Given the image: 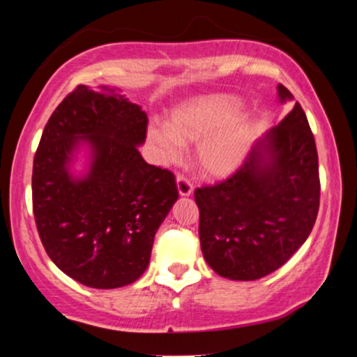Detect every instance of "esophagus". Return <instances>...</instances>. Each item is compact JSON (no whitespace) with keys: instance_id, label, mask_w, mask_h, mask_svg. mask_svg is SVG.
Instances as JSON below:
<instances>
[{"instance_id":"34e87169","label":"esophagus","mask_w":357,"mask_h":357,"mask_svg":"<svg viewBox=\"0 0 357 357\" xmlns=\"http://www.w3.org/2000/svg\"><path fill=\"white\" fill-rule=\"evenodd\" d=\"M176 184H178V191L181 196H190L192 192V183L186 176L178 174V179H176Z\"/></svg>"}]
</instances>
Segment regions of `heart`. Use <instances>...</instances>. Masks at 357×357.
<instances>
[{
  "label": "heart",
  "mask_w": 357,
  "mask_h": 357,
  "mask_svg": "<svg viewBox=\"0 0 357 357\" xmlns=\"http://www.w3.org/2000/svg\"><path fill=\"white\" fill-rule=\"evenodd\" d=\"M241 100L233 96L199 97L179 105L167 127H149V139L166 162L181 158V144L198 147V162L210 178H225L243 165L253 142L252 119L236 116Z\"/></svg>",
  "instance_id": "1"
}]
</instances>
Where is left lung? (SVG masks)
<instances>
[{
	"instance_id": "obj_1",
	"label": "left lung",
	"mask_w": 357,
	"mask_h": 357,
	"mask_svg": "<svg viewBox=\"0 0 357 357\" xmlns=\"http://www.w3.org/2000/svg\"><path fill=\"white\" fill-rule=\"evenodd\" d=\"M278 97L294 99L284 85ZM319 198L317 149L297 102L230 178L195 191L204 260L230 280L275 272L312 231Z\"/></svg>"
}]
</instances>
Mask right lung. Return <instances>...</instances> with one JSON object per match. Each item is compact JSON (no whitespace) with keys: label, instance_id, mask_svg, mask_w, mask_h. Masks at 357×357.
I'll use <instances>...</instances> for the list:
<instances>
[{"label":"right lung","instance_id":"add662e5","mask_svg":"<svg viewBox=\"0 0 357 357\" xmlns=\"http://www.w3.org/2000/svg\"><path fill=\"white\" fill-rule=\"evenodd\" d=\"M147 116L116 90L79 85L45 126L33 159V215L48 257L92 289L136 282L149 265L154 235L176 199L174 174L139 153ZM80 145L88 171L70 173Z\"/></svg>","mask_w":357,"mask_h":357}]
</instances>
